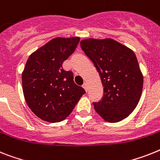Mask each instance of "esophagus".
<instances>
[{
	"label": "esophagus",
	"mask_w": 160,
	"mask_h": 160,
	"mask_svg": "<svg viewBox=\"0 0 160 160\" xmlns=\"http://www.w3.org/2000/svg\"><path fill=\"white\" fill-rule=\"evenodd\" d=\"M82 88H84V89H85V91L86 92H88V83H84V84H83L82 85Z\"/></svg>",
	"instance_id": "obj_1"
}]
</instances>
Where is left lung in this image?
<instances>
[{
  "label": "left lung",
  "instance_id": "1",
  "mask_svg": "<svg viewBox=\"0 0 160 160\" xmlns=\"http://www.w3.org/2000/svg\"><path fill=\"white\" fill-rule=\"evenodd\" d=\"M80 45L104 87L102 100L93 103L95 110L106 122L126 118L138 105L143 88V74L135 53L111 38L84 39Z\"/></svg>",
  "mask_w": 160,
  "mask_h": 160
}]
</instances>
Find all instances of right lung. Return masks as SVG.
Segmentation results:
<instances>
[{"label":"right lung","instance_id":"right-lung-1","mask_svg":"<svg viewBox=\"0 0 160 160\" xmlns=\"http://www.w3.org/2000/svg\"><path fill=\"white\" fill-rule=\"evenodd\" d=\"M80 38H55L32 53L22 73L26 103L41 119L49 122L65 119L84 93L75 84L64 60L74 52Z\"/></svg>","mask_w":160,"mask_h":160}]
</instances>
